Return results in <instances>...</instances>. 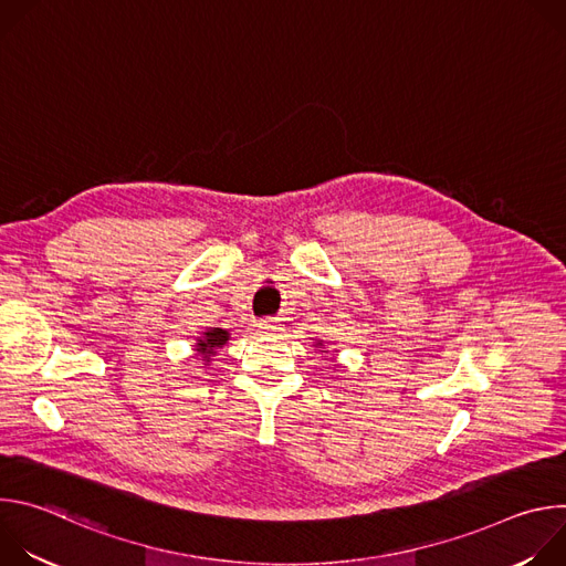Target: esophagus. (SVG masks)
<instances>
[{
    "mask_svg": "<svg viewBox=\"0 0 566 566\" xmlns=\"http://www.w3.org/2000/svg\"><path fill=\"white\" fill-rule=\"evenodd\" d=\"M260 332H262L264 336H280V334L284 332L282 319H262V322H260Z\"/></svg>",
    "mask_w": 566,
    "mask_h": 566,
    "instance_id": "obj_1",
    "label": "esophagus"
}]
</instances>
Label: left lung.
I'll use <instances>...</instances> for the list:
<instances>
[{
    "mask_svg": "<svg viewBox=\"0 0 566 566\" xmlns=\"http://www.w3.org/2000/svg\"><path fill=\"white\" fill-rule=\"evenodd\" d=\"M315 347H319V349H325V345H322V340H317V343H315ZM332 360H334V358H332Z\"/></svg>",
    "mask_w": 566,
    "mask_h": 566,
    "instance_id": "left-lung-1",
    "label": "left lung"
}]
</instances>
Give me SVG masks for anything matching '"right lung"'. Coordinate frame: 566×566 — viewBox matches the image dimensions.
<instances>
[{
    "label": "right lung",
    "instance_id": "right-lung-1",
    "mask_svg": "<svg viewBox=\"0 0 566 566\" xmlns=\"http://www.w3.org/2000/svg\"><path fill=\"white\" fill-rule=\"evenodd\" d=\"M228 340H230V332L219 329V327H210V329H206V332L197 338L195 352H197V356H201L203 365H210V360H212V356L217 354V349H221Z\"/></svg>",
    "mask_w": 566,
    "mask_h": 566
}]
</instances>
